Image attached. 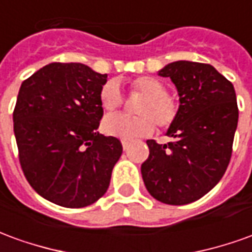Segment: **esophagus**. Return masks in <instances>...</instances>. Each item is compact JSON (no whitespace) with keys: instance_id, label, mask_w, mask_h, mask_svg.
Instances as JSON below:
<instances>
[{"instance_id":"1","label":"esophagus","mask_w":252,"mask_h":252,"mask_svg":"<svg viewBox=\"0 0 252 252\" xmlns=\"http://www.w3.org/2000/svg\"><path fill=\"white\" fill-rule=\"evenodd\" d=\"M121 144H123V148H124V150H126V148L129 147V142H128V140H121Z\"/></svg>"}]
</instances>
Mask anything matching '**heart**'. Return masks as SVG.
Here are the masks:
<instances>
[{
    "label": "heart",
    "instance_id": "b5f03b06",
    "mask_svg": "<svg viewBox=\"0 0 252 252\" xmlns=\"http://www.w3.org/2000/svg\"><path fill=\"white\" fill-rule=\"evenodd\" d=\"M129 89L132 93L144 95L135 109L139 116L117 115L106 117L102 124L105 133L124 140H132L151 135L155 129V123L162 129H167L174 124L180 106L173 97H170L167 86L162 81L144 75L135 78L129 83ZM99 102L108 113H113L123 106L124 97L115 81H108L101 88Z\"/></svg>",
    "mask_w": 252,
    "mask_h": 252
}]
</instances>
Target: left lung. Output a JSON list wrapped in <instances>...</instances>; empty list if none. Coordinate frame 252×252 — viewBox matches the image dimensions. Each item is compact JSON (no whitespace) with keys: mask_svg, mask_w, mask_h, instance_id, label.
Returning <instances> with one entry per match:
<instances>
[{"mask_svg":"<svg viewBox=\"0 0 252 252\" xmlns=\"http://www.w3.org/2000/svg\"><path fill=\"white\" fill-rule=\"evenodd\" d=\"M180 94V112L160 146L147 140L142 175L148 193L169 205L194 202L217 185L227 170L239 109L233 85L206 63L178 61L160 70Z\"/></svg>","mask_w":252,"mask_h":252,"instance_id":"obj_1","label":"left lung"}]
</instances>
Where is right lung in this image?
Listing matches in <instances>:
<instances>
[{
  "mask_svg": "<svg viewBox=\"0 0 252 252\" xmlns=\"http://www.w3.org/2000/svg\"><path fill=\"white\" fill-rule=\"evenodd\" d=\"M106 77L82 63L55 62L21 83L13 110L20 164L36 193L57 205H92L109 188L123 146L97 132Z\"/></svg>",
  "mask_w": 252,
  "mask_h": 252,
  "instance_id": "add662e5",
  "label": "right lung"
}]
</instances>
